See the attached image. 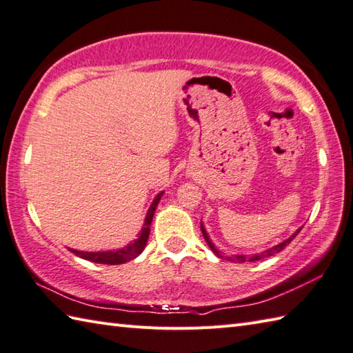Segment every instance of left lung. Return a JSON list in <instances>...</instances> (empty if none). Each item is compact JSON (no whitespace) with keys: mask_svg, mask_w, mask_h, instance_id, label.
I'll return each instance as SVG.
<instances>
[{"mask_svg":"<svg viewBox=\"0 0 353 353\" xmlns=\"http://www.w3.org/2000/svg\"><path fill=\"white\" fill-rule=\"evenodd\" d=\"M303 228V227H300L296 233H294L291 237H288L286 241H283V242H280L279 245H276V247H272V248H268V250H265V251H262L261 254H254V256H251V257H247V256H243V254H236V256H222L219 251L214 248V245H213V242L210 241V237H208V234H207V232H205V228H204V225L201 224V232H203V236H204V239H205V242L208 243V247L212 248V251L214 254H216L218 257H221V259H225V261H232V262H236V263H243L245 261H250V262H256V261H261V259H265V257H270V256H274L276 253H280V251H282L288 243H291V241L294 239V237H296L299 233H300V230Z\"/></svg>","mask_w":353,"mask_h":353,"instance_id":"obj_1","label":"left lung"}]
</instances>
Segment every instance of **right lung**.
<instances>
[{
  "instance_id": "1",
  "label": "right lung",
  "mask_w": 353,
  "mask_h": 353,
  "mask_svg": "<svg viewBox=\"0 0 353 353\" xmlns=\"http://www.w3.org/2000/svg\"><path fill=\"white\" fill-rule=\"evenodd\" d=\"M161 196H163V192L158 193V195L155 196L152 205H150L149 210H148L145 225H143V228H141V233L139 234V237H137L134 242L129 243V245L120 248L117 251H97V253H91V251H79V250H73V248H68V250L73 251L76 256L85 259V261H90V262H94V263L120 265V263H125L128 261H132V259L139 256L146 247L149 232H150V222H152L155 208H157L158 203H160Z\"/></svg>"
}]
</instances>
